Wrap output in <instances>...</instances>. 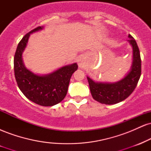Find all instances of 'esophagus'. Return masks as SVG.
Instances as JSON below:
<instances>
[{
    "label": "esophagus",
    "instance_id": "34e87169",
    "mask_svg": "<svg viewBox=\"0 0 151 151\" xmlns=\"http://www.w3.org/2000/svg\"><path fill=\"white\" fill-rule=\"evenodd\" d=\"M83 65H84V64H83V61H79V67H83Z\"/></svg>",
    "mask_w": 151,
    "mask_h": 151
}]
</instances>
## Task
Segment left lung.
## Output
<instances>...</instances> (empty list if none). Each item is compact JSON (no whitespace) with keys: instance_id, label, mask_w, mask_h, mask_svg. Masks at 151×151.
<instances>
[{"instance_id":"8db88e82","label":"left lung","mask_w":151,"mask_h":151,"mask_svg":"<svg viewBox=\"0 0 151 151\" xmlns=\"http://www.w3.org/2000/svg\"><path fill=\"white\" fill-rule=\"evenodd\" d=\"M129 42L133 47V63L130 72L123 79L115 83L95 82L87 77L93 99L104 104H115L126 98L136 89L141 74V59L138 45L131 35Z\"/></svg>"}]
</instances>
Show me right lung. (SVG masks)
Masks as SVG:
<instances>
[{"instance_id": "1", "label": "right lung", "mask_w": 151, "mask_h": 151, "mask_svg": "<svg viewBox=\"0 0 151 151\" xmlns=\"http://www.w3.org/2000/svg\"><path fill=\"white\" fill-rule=\"evenodd\" d=\"M39 26L27 32L18 43L14 56V73L19 89L30 101L43 106H51L65 97L72 74L77 70V63L65 66L52 73L40 76L26 69L22 53L27 45L30 35L41 30Z\"/></svg>"}]
</instances>
